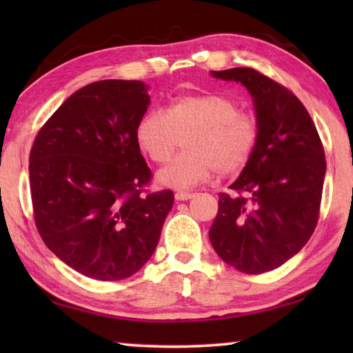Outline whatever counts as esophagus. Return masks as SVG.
Returning a JSON list of instances; mask_svg holds the SVG:
<instances>
[{
	"label": "esophagus",
	"instance_id": "obj_1",
	"mask_svg": "<svg viewBox=\"0 0 353 353\" xmlns=\"http://www.w3.org/2000/svg\"><path fill=\"white\" fill-rule=\"evenodd\" d=\"M176 199L177 201H188V199H191L194 196V193H191V191H183V190H181V191H176Z\"/></svg>",
	"mask_w": 353,
	"mask_h": 353
}]
</instances>
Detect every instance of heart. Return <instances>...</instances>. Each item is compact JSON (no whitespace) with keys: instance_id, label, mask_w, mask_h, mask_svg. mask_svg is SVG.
I'll return each mask as SVG.
<instances>
[{"instance_id":"obj_1","label":"heart","mask_w":353,"mask_h":353,"mask_svg":"<svg viewBox=\"0 0 353 353\" xmlns=\"http://www.w3.org/2000/svg\"><path fill=\"white\" fill-rule=\"evenodd\" d=\"M183 137L185 151L159 172L168 187H193L213 171L238 174L255 151L259 123L235 99L204 93L177 98L166 112H148L137 126V141L154 163L168 162Z\"/></svg>"}]
</instances>
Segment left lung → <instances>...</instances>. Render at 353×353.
<instances>
[{
    "label": "left lung",
    "mask_w": 353,
    "mask_h": 353,
    "mask_svg": "<svg viewBox=\"0 0 353 353\" xmlns=\"http://www.w3.org/2000/svg\"><path fill=\"white\" fill-rule=\"evenodd\" d=\"M241 82L254 98L259 141L235 194L219 193L208 232L227 265L246 274L268 272L305 246L319 219L325 154L312 117L294 93L254 68L212 71Z\"/></svg>",
    "instance_id": "1"
}]
</instances>
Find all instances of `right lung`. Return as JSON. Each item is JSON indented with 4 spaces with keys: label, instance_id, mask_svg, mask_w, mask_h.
<instances>
[{
    "label": "right lung",
    "instance_id": "1",
    "mask_svg": "<svg viewBox=\"0 0 353 353\" xmlns=\"http://www.w3.org/2000/svg\"><path fill=\"white\" fill-rule=\"evenodd\" d=\"M149 105L141 81L105 79L71 94L29 154L34 221L48 249L82 276H134L157 248L174 204L146 193L151 170L137 141Z\"/></svg>",
    "mask_w": 353,
    "mask_h": 353
}]
</instances>
